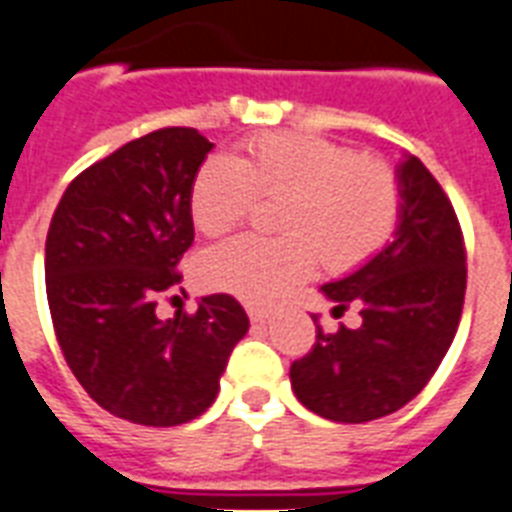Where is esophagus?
<instances>
[{"instance_id": "1", "label": "esophagus", "mask_w": 512, "mask_h": 512, "mask_svg": "<svg viewBox=\"0 0 512 512\" xmlns=\"http://www.w3.org/2000/svg\"><path fill=\"white\" fill-rule=\"evenodd\" d=\"M247 313L249 319H252V324H265V321L271 319V311H268V308H255V305H252V308H247Z\"/></svg>"}]
</instances>
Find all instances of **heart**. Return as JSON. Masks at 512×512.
Returning a JSON list of instances; mask_svg holds the SVG:
<instances>
[{
  "label": "heart",
  "instance_id": "1",
  "mask_svg": "<svg viewBox=\"0 0 512 512\" xmlns=\"http://www.w3.org/2000/svg\"><path fill=\"white\" fill-rule=\"evenodd\" d=\"M255 196H281V236H236L201 257L209 289L268 305L311 276L316 255L327 271H350L385 247L401 212L388 164L361 159L308 132L260 135L244 156H212L191 185V217L207 236L239 225Z\"/></svg>",
  "mask_w": 512,
  "mask_h": 512
}]
</instances>
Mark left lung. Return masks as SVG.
<instances>
[{
  "label": "left lung",
  "instance_id": "left-lung-1",
  "mask_svg": "<svg viewBox=\"0 0 512 512\" xmlns=\"http://www.w3.org/2000/svg\"><path fill=\"white\" fill-rule=\"evenodd\" d=\"M401 212L393 241L358 271L321 287L332 313L358 305L361 327L324 332L297 358V401L332 422H369L398 412L444 361L465 303V241L452 201L417 156L396 167Z\"/></svg>",
  "mask_w": 512,
  "mask_h": 512
}]
</instances>
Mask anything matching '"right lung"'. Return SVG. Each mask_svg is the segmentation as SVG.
<instances>
[{"mask_svg":"<svg viewBox=\"0 0 512 512\" xmlns=\"http://www.w3.org/2000/svg\"><path fill=\"white\" fill-rule=\"evenodd\" d=\"M209 151L191 127L148 132L74 177L47 231V303L66 364L95 404L135 425L172 428L207 412L249 329L231 295L156 316V297L183 279L191 185Z\"/></svg>","mask_w":512,"mask_h":512,"instance_id":"obj_1","label":"right lung"}]
</instances>
